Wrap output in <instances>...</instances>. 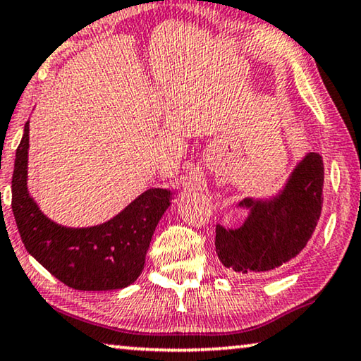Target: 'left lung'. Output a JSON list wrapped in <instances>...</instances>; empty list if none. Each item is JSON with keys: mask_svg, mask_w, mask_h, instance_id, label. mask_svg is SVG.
<instances>
[{"mask_svg": "<svg viewBox=\"0 0 361 361\" xmlns=\"http://www.w3.org/2000/svg\"><path fill=\"white\" fill-rule=\"evenodd\" d=\"M324 166L310 152L271 198H243L248 216L237 229L216 226V253L238 274L271 273L300 253L318 224L323 207Z\"/></svg>", "mask_w": 361, "mask_h": 361, "instance_id": "1", "label": "left lung"}]
</instances>
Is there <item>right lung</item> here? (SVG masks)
Returning a JSON list of instances; mask_svg holds the SVG:
<instances>
[{"label": "right lung", "instance_id": "obj_1", "mask_svg": "<svg viewBox=\"0 0 361 361\" xmlns=\"http://www.w3.org/2000/svg\"><path fill=\"white\" fill-rule=\"evenodd\" d=\"M27 163L29 121L16 152L13 174V213L27 252L56 279L77 290L124 289L135 282L173 192L148 188L106 223L66 227L47 218L30 197Z\"/></svg>", "mask_w": 361, "mask_h": 361}]
</instances>
